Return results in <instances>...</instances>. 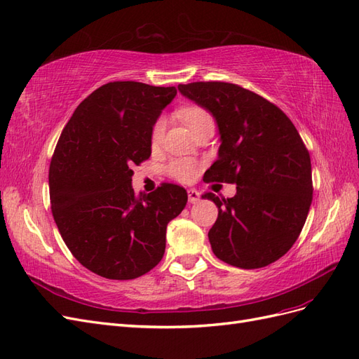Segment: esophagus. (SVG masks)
I'll list each match as a JSON object with an SVG mask.
<instances>
[{
    "label": "esophagus",
    "instance_id": "34e87169",
    "mask_svg": "<svg viewBox=\"0 0 359 359\" xmlns=\"http://www.w3.org/2000/svg\"><path fill=\"white\" fill-rule=\"evenodd\" d=\"M188 200L191 204H196L200 201V192L197 189H189L188 191Z\"/></svg>",
    "mask_w": 359,
    "mask_h": 359
}]
</instances>
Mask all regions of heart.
I'll use <instances>...</instances> for the list:
<instances>
[{
    "mask_svg": "<svg viewBox=\"0 0 359 359\" xmlns=\"http://www.w3.org/2000/svg\"><path fill=\"white\" fill-rule=\"evenodd\" d=\"M179 116L183 121L187 123L189 128H194L201 120L210 117L208 114V111H204L200 107L183 108V109H180ZM163 129H165V121L161 118L155 123V126H153V130H151V141L153 142L161 141V138L163 135ZM170 171H171L174 177L185 182V180H189V179L194 177V174H196V171H197V165H196V162L191 161V159H176V161L171 162Z\"/></svg>",
    "mask_w": 359,
    "mask_h": 359,
    "instance_id": "1",
    "label": "heart"
}]
</instances>
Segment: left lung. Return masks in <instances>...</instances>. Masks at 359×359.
Masks as SVG:
<instances>
[{"instance_id": "obj_1", "label": "left lung", "mask_w": 359, "mask_h": 359, "mask_svg": "<svg viewBox=\"0 0 359 359\" xmlns=\"http://www.w3.org/2000/svg\"><path fill=\"white\" fill-rule=\"evenodd\" d=\"M177 88L218 126V159L203 180L236 183L231 198L201 196L218 208L208 234L213 254L242 269L273 263L299 238L311 206V161L298 130L278 107L236 84Z\"/></svg>"}]
</instances>
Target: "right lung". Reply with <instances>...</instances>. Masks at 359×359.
<instances>
[{
    "instance_id": "add662e5",
    "label": "right lung",
    "mask_w": 359,
    "mask_h": 359,
    "mask_svg": "<svg viewBox=\"0 0 359 359\" xmlns=\"http://www.w3.org/2000/svg\"><path fill=\"white\" fill-rule=\"evenodd\" d=\"M176 87L117 81L95 90L67 121L49 167L58 231L74 257L104 278L134 280L165 252L188 194L163 183L135 196L132 165L151 155V130Z\"/></svg>"
}]
</instances>
